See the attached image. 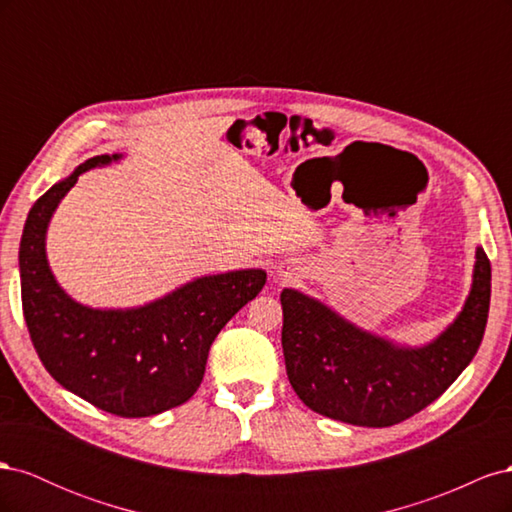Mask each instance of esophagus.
<instances>
[{
    "instance_id": "obj_1",
    "label": "esophagus",
    "mask_w": 512,
    "mask_h": 512,
    "mask_svg": "<svg viewBox=\"0 0 512 512\" xmlns=\"http://www.w3.org/2000/svg\"><path fill=\"white\" fill-rule=\"evenodd\" d=\"M280 275L284 277V280H290L292 275H297V267H294V265H286V267L280 271Z\"/></svg>"
}]
</instances>
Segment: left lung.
Listing matches in <instances>:
<instances>
[{
  "instance_id": "8db88e82",
  "label": "left lung",
  "mask_w": 512,
  "mask_h": 512,
  "mask_svg": "<svg viewBox=\"0 0 512 512\" xmlns=\"http://www.w3.org/2000/svg\"><path fill=\"white\" fill-rule=\"evenodd\" d=\"M461 312L423 346L367 331L309 294L284 288L286 374L307 408L359 427H391L427 408L470 365L483 342L491 265L476 247Z\"/></svg>"
}]
</instances>
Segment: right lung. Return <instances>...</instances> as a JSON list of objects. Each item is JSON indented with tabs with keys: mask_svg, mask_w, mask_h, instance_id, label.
Instances as JSON below:
<instances>
[{
	"mask_svg": "<svg viewBox=\"0 0 512 512\" xmlns=\"http://www.w3.org/2000/svg\"><path fill=\"white\" fill-rule=\"evenodd\" d=\"M121 158L85 160L29 209L19 247L21 299L40 361L64 389L104 412L141 418L177 408L196 393L213 339L262 290L267 271L194 277L136 307L74 301L51 271L46 232L83 173Z\"/></svg>",
	"mask_w": 512,
	"mask_h": 512,
	"instance_id": "obj_1",
	"label": "right lung"
}]
</instances>
